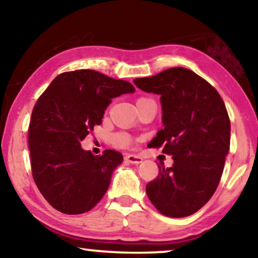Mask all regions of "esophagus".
<instances>
[{"label": "esophagus", "mask_w": 258, "mask_h": 258, "mask_svg": "<svg viewBox=\"0 0 258 258\" xmlns=\"http://www.w3.org/2000/svg\"><path fill=\"white\" fill-rule=\"evenodd\" d=\"M124 161L125 162H129V163H133V164H139L142 162V157L139 156V155H126L124 156Z\"/></svg>", "instance_id": "obj_1"}]
</instances>
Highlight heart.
<instances>
[{
	"mask_svg": "<svg viewBox=\"0 0 258 258\" xmlns=\"http://www.w3.org/2000/svg\"><path fill=\"white\" fill-rule=\"evenodd\" d=\"M144 98L146 97H141L137 101L144 100ZM114 142L116 146L119 148H126L132 144V139H130L128 135H125V134H117V135H115L114 137Z\"/></svg>",
	"mask_w": 258,
	"mask_h": 258,
	"instance_id": "b5f03b06",
	"label": "heart"
}]
</instances>
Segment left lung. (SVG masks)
I'll return each mask as SVG.
<instances>
[{
    "mask_svg": "<svg viewBox=\"0 0 258 258\" xmlns=\"http://www.w3.org/2000/svg\"><path fill=\"white\" fill-rule=\"evenodd\" d=\"M147 93L161 95L164 128L148 144L171 155L172 167L158 165L147 195L168 217H186L214 195L230 148V119L218 91L191 70L176 67L135 79Z\"/></svg>",
    "mask_w": 258,
    "mask_h": 258,
    "instance_id": "8db88e82",
    "label": "left lung"
}]
</instances>
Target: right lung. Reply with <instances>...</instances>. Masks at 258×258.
Wrapping results in <instances>:
<instances>
[{
  "label": "right lung",
  "instance_id": "obj_1",
  "mask_svg": "<svg viewBox=\"0 0 258 258\" xmlns=\"http://www.w3.org/2000/svg\"><path fill=\"white\" fill-rule=\"evenodd\" d=\"M134 91L128 81L81 69L59 74L38 97L28 129L31 172L56 210L87 213L107 192L122 154L108 149L93 155L81 142L101 124L112 98Z\"/></svg>",
  "mask_w": 258,
  "mask_h": 258
}]
</instances>
